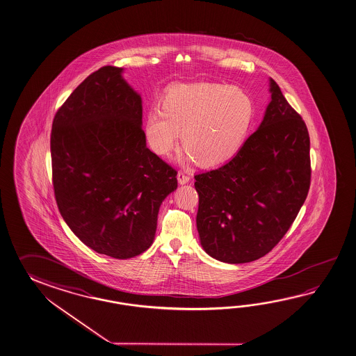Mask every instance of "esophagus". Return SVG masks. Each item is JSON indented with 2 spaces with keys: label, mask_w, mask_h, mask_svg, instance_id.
Here are the masks:
<instances>
[{
  "label": "esophagus",
  "mask_w": 356,
  "mask_h": 356,
  "mask_svg": "<svg viewBox=\"0 0 356 356\" xmlns=\"http://www.w3.org/2000/svg\"><path fill=\"white\" fill-rule=\"evenodd\" d=\"M177 181H179L180 185L188 184V182L190 181L189 175H186L185 172H182V171H179V172H177Z\"/></svg>",
  "instance_id": "34e87169"
}]
</instances>
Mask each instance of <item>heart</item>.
Instances as JSON below:
<instances>
[{"label":"heart","instance_id":"b5f03b06","mask_svg":"<svg viewBox=\"0 0 356 356\" xmlns=\"http://www.w3.org/2000/svg\"><path fill=\"white\" fill-rule=\"evenodd\" d=\"M254 118V102L242 88L213 82L176 85L167 88L161 110L148 113L145 137L153 152L168 156L180 133L186 160L217 166L240 151Z\"/></svg>","mask_w":356,"mask_h":356}]
</instances>
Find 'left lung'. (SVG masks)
I'll return each mask as SVG.
<instances>
[{"label":"left lung","mask_w":356,"mask_h":356,"mask_svg":"<svg viewBox=\"0 0 356 356\" xmlns=\"http://www.w3.org/2000/svg\"><path fill=\"white\" fill-rule=\"evenodd\" d=\"M259 129L223 166L195 175L196 227L205 252L245 264L268 254L297 218L311 185L309 134L270 79Z\"/></svg>","instance_id":"left-lung-1"}]
</instances>
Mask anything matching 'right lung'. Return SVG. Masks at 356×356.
<instances>
[{"label":"right lung","mask_w":356,"mask_h":356,"mask_svg":"<svg viewBox=\"0 0 356 356\" xmlns=\"http://www.w3.org/2000/svg\"><path fill=\"white\" fill-rule=\"evenodd\" d=\"M122 72L91 73L56 113L51 176L71 231L99 254L131 259L152 245L177 171L147 148L142 99Z\"/></svg>","instance_id":"obj_1"}]
</instances>
